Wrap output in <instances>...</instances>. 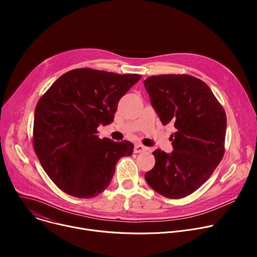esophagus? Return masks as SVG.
<instances>
[{
  "label": "esophagus",
  "mask_w": 257,
  "mask_h": 257,
  "mask_svg": "<svg viewBox=\"0 0 257 257\" xmlns=\"http://www.w3.org/2000/svg\"><path fill=\"white\" fill-rule=\"evenodd\" d=\"M145 151H148V148H145V146H143L141 144H135V148H134V153L135 154H140V153H143Z\"/></svg>",
  "instance_id": "obj_1"
}]
</instances>
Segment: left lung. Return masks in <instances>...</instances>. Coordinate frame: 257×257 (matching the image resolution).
<instances>
[{"label": "left lung", "instance_id": "1", "mask_svg": "<svg viewBox=\"0 0 257 257\" xmlns=\"http://www.w3.org/2000/svg\"><path fill=\"white\" fill-rule=\"evenodd\" d=\"M143 83L161 122L176 128L174 151L153 153L156 165L145 180L165 197H185L206 182L224 157L225 109L210 88L191 75H155Z\"/></svg>", "mask_w": 257, "mask_h": 257}]
</instances>
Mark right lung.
<instances>
[{"instance_id":"right-lung-1","label":"right lung","mask_w":257,"mask_h":257,"mask_svg":"<svg viewBox=\"0 0 257 257\" xmlns=\"http://www.w3.org/2000/svg\"><path fill=\"white\" fill-rule=\"evenodd\" d=\"M138 74L81 68L58 78L35 107L33 149L55 184L69 195L91 198L111 183L116 164L134 145L96 135L114 121L120 98Z\"/></svg>"}]
</instances>
